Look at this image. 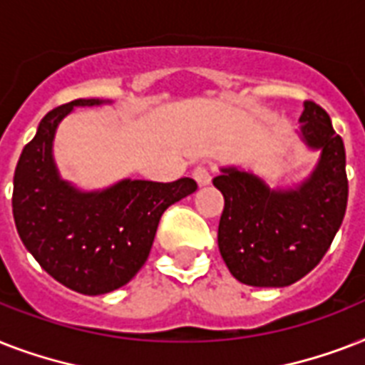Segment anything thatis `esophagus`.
<instances>
[{"label": "esophagus", "instance_id": "obj_1", "mask_svg": "<svg viewBox=\"0 0 365 365\" xmlns=\"http://www.w3.org/2000/svg\"><path fill=\"white\" fill-rule=\"evenodd\" d=\"M193 178L200 187H205V185H208V183L212 182L210 168H206V166H197V168L193 170Z\"/></svg>", "mask_w": 365, "mask_h": 365}]
</instances>
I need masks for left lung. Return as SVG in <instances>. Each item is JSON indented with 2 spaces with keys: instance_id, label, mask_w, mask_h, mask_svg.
<instances>
[{
  "instance_id": "left-lung-1",
  "label": "left lung",
  "mask_w": 365,
  "mask_h": 365,
  "mask_svg": "<svg viewBox=\"0 0 365 365\" xmlns=\"http://www.w3.org/2000/svg\"><path fill=\"white\" fill-rule=\"evenodd\" d=\"M301 140L320 149L311 176L299 185L271 189L237 166L222 168L214 185L225 206L217 246L229 272L257 288H284L320 263L339 231L349 199L345 143L331 119L307 100L299 117Z\"/></svg>"
}]
</instances>
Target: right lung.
Segmentation results:
<instances>
[{
	"label": "right lung",
	"instance_id": "right-lung-1",
	"mask_svg": "<svg viewBox=\"0 0 365 365\" xmlns=\"http://www.w3.org/2000/svg\"><path fill=\"white\" fill-rule=\"evenodd\" d=\"M79 98L43 117L14 168L13 216L20 240L45 271L66 288L102 295L136 277L148 259L163 212L197 189L191 178L172 183L121 180L102 191H79L62 180L53 159L60 121Z\"/></svg>",
	"mask_w": 365,
	"mask_h": 365
}]
</instances>
